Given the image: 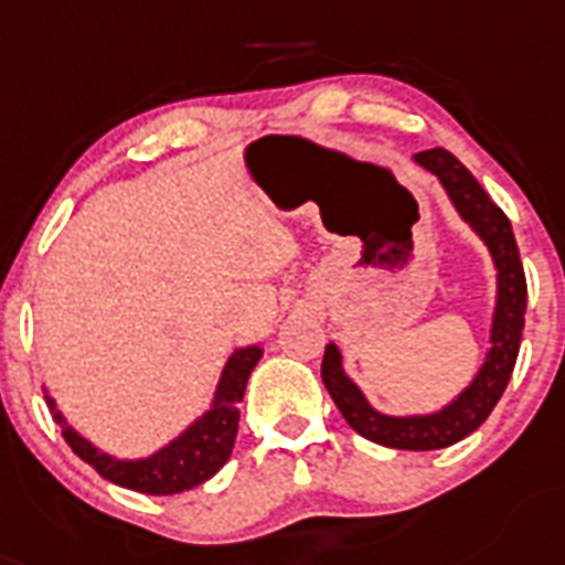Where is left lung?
Returning a JSON list of instances; mask_svg holds the SVG:
<instances>
[{"label": "left lung", "instance_id": "obj_1", "mask_svg": "<svg viewBox=\"0 0 565 565\" xmlns=\"http://www.w3.org/2000/svg\"><path fill=\"white\" fill-rule=\"evenodd\" d=\"M414 160L422 169H428L430 174L439 178L443 189L451 198L454 210L480 235L482 244L491 253V260H494L497 301L494 316H491V339H488L491 348L486 350V362L480 364V371L468 382V387H462L448 405L434 411V414L391 416L376 411L362 393V387L344 373L341 350L333 341L324 348L321 379H324V387L333 396L335 407L355 434H362L364 439L376 445L402 448V451H436V448H448V445L473 434L500 402L511 371H514L516 353H520L525 296L529 292H525L523 260H520V249H516L514 232H511V221L488 198L477 178L454 158L451 151L445 149L419 151Z\"/></svg>", "mask_w": 565, "mask_h": 565}]
</instances>
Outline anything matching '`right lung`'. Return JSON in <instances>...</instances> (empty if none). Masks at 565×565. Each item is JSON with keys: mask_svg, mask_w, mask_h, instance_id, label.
I'll list each match as a JSON object with an SVG mask.
<instances>
[{"mask_svg": "<svg viewBox=\"0 0 565 565\" xmlns=\"http://www.w3.org/2000/svg\"><path fill=\"white\" fill-rule=\"evenodd\" d=\"M260 355H264V350L258 344L235 350L226 359L224 373L217 379L215 399H212L210 411L198 416L183 434L174 436L172 443L143 459H117L111 454H103L97 445H92L85 436L71 428L65 416L56 411V402L51 396H45V399H49L54 419L63 428L71 451L77 454L83 462H88L99 477H106L114 486L140 491V494H180V491H189V488L206 482L226 466V459L235 448V436H238V402L244 399L246 382H249V373L255 371Z\"/></svg>", "mask_w": 565, "mask_h": 565, "instance_id": "add662e5", "label": "right lung"}]
</instances>
